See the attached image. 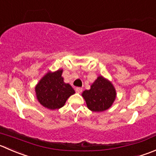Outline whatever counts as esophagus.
Returning a JSON list of instances; mask_svg holds the SVG:
<instances>
[{"instance_id": "34e87169", "label": "esophagus", "mask_w": 156, "mask_h": 156, "mask_svg": "<svg viewBox=\"0 0 156 156\" xmlns=\"http://www.w3.org/2000/svg\"><path fill=\"white\" fill-rule=\"evenodd\" d=\"M75 91H76L77 93H81L82 88H81V87H76V88H75Z\"/></svg>"}]
</instances>
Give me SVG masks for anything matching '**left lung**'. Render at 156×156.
<instances>
[{"label": "left lung", "instance_id": "obj_1", "mask_svg": "<svg viewBox=\"0 0 156 156\" xmlns=\"http://www.w3.org/2000/svg\"><path fill=\"white\" fill-rule=\"evenodd\" d=\"M81 95L89 110L103 112L113 105L116 98V91L111 81L99 75L90 85V88L84 90Z\"/></svg>", "mask_w": 156, "mask_h": 156}]
</instances>
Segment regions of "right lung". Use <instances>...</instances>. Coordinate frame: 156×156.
I'll list each match as a JSON object with an SVG mask.
<instances>
[{
  "label": "right lung",
  "mask_w": 156,
  "mask_h": 156,
  "mask_svg": "<svg viewBox=\"0 0 156 156\" xmlns=\"http://www.w3.org/2000/svg\"><path fill=\"white\" fill-rule=\"evenodd\" d=\"M62 72L63 69L55 72L49 71L35 87L38 101L49 110L62 107L68 98L75 93L72 86L64 81Z\"/></svg>",
  "instance_id": "obj_1"
}]
</instances>
